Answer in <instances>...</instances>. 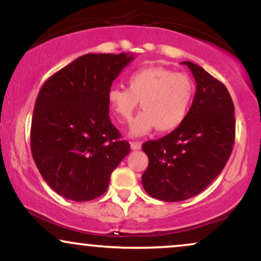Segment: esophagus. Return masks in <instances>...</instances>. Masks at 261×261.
<instances>
[{"label":"esophagus","mask_w":261,"mask_h":261,"mask_svg":"<svg viewBox=\"0 0 261 261\" xmlns=\"http://www.w3.org/2000/svg\"><path fill=\"white\" fill-rule=\"evenodd\" d=\"M130 145H131V148H133L134 151H136V149H140L141 148L142 143L139 142V141H133V142H131Z\"/></svg>","instance_id":"34e87169"}]
</instances>
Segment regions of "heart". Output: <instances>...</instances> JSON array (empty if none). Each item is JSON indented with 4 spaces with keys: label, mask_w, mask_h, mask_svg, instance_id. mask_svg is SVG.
Segmentation results:
<instances>
[{
    "label": "heart",
    "mask_w": 261,
    "mask_h": 261,
    "mask_svg": "<svg viewBox=\"0 0 261 261\" xmlns=\"http://www.w3.org/2000/svg\"><path fill=\"white\" fill-rule=\"evenodd\" d=\"M195 94L190 76L161 66H149L127 77V88L112 87L107 93L110 112L127 124L141 103V112L130 126L131 136H143L157 127L168 133L184 122Z\"/></svg>",
    "instance_id": "1"
}]
</instances>
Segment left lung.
<instances>
[{
    "label": "left lung",
    "instance_id": "1",
    "mask_svg": "<svg viewBox=\"0 0 261 261\" xmlns=\"http://www.w3.org/2000/svg\"><path fill=\"white\" fill-rule=\"evenodd\" d=\"M196 93L179 127L142 149L148 167L142 174L146 193L162 201H182L200 194L222 172L236 137L234 106L226 86L190 61Z\"/></svg>",
    "mask_w": 261,
    "mask_h": 261
}]
</instances>
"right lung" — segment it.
Here are the masks:
<instances>
[{
  "mask_svg": "<svg viewBox=\"0 0 261 261\" xmlns=\"http://www.w3.org/2000/svg\"><path fill=\"white\" fill-rule=\"evenodd\" d=\"M133 54H87L54 73L39 91L31 128L33 160L59 195H103L130 143L109 118L107 93Z\"/></svg>",
  "mask_w": 261,
  "mask_h": 261,
  "instance_id": "add662e5",
  "label": "right lung"
}]
</instances>
